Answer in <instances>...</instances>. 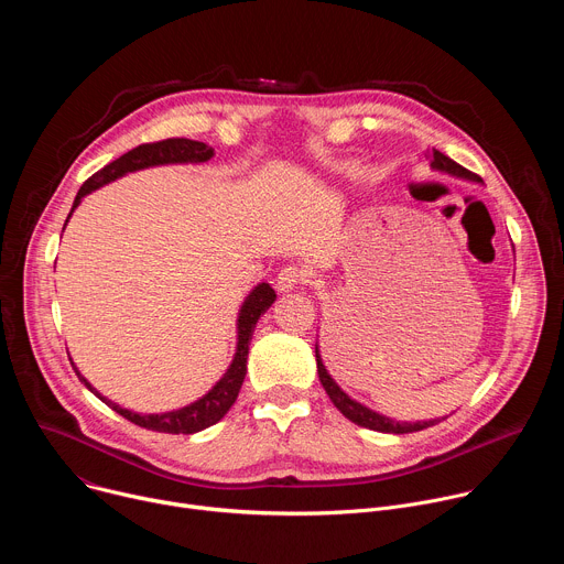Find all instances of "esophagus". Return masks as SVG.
<instances>
[{"label": "esophagus", "instance_id": "34e87169", "mask_svg": "<svg viewBox=\"0 0 564 564\" xmlns=\"http://www.w3.org/2000/svg\"><path fill=\"white\" fill-rule=\"evenodd\" d=\"M305 281H307L305 270H301L296 265H285L276 276V288H279V292H292L294 288H299Z\"/></svg>", "mask_w": 564, "mask_h": 564}]
</instances>
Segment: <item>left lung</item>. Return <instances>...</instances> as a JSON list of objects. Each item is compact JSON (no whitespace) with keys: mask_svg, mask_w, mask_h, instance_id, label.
Returning <instances> with one entry per match:
<instances>
[{"mask_svg":"<svg viewBox=\"0 0 564 564\" xmlns=\"http://www.w3.org/2000/svg\"><path fill=\"white\" fill-rule=\"evenodd\" d=\"M431 160V167L435 172H444V174H451V176H457V178H466V181H477L479 178L464 170L462 165H457L455 160H451L448 155H444L442 151L433 149V153L426 155ZM314 355H316V370H318V379L321 383H324L328 397L333 399V404L350 420L355 422L357 426H364V429H370V431H379V433H394V435H404V433H415V431H424L429 426H435L440 420H429V422H397V420H390L386 415H379L377 411H370L368 406L359 404V401H355L350 394H346L339 383L330 377V372L326 370L324 361H321V355H318V346L314 348Z\"/></svg>","mask_w":564,"mask_h":564,"instance_id":"obj_1","label":"left lung"}]
</instances>
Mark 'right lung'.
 <instances>
[{
  "label": "right lung",
  "instance_id": "obj_1",
  "mask_svg": "<svg viewBox=\"0 0 564 564\" xmlns=\"http://www.w3.org/2000/svg\"><path fill=\"white\" fill-rule=\"evenodd\" d=\"M212 155H214V149L209 144L189 140V138H167L160 142L140 144V147L127 151L124 155L116 158L113 163H109L107 167L96 172L83 187H79V192L73 200L70 214L79 203H83V198L87 194L100 189L102 185L113 183L116 178H122L129 172H140L147 167H158V165H176V163H207ZM70 214L66 216V223H68ZM274 299H276V292L270 288V283H259L248 294V299L243 301V305H240V312H238V321H236L238 341H236V352H234L229 368L225 370V375L216 381V386L207 394H203L200 399L194 401V404L178 409V411L160 413V415H142V413L127 411V409L113 404L111 399L102 397L83 375H79V370L73 366V361H70V366H73L75 375L79 377V381H83L96 397H100L109 409H113L116 413H120L124 420L133 422L135 426H142L147 431H158V433L192 435V433H198V431L209 429L216 422H220L225 417V413L234 406L238 390H240V386H243V379L248 372V350H250V339L257 328V321L274 303Z\"/></svg>",
  "mask_w": 564,
  "mask_h": 564
}]
</instances>
